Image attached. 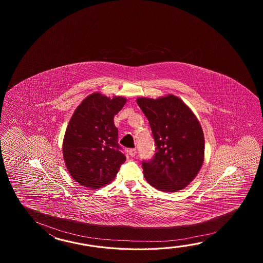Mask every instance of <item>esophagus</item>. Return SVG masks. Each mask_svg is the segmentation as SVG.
<instances>
[{"label": "esophagus", "mask_w": 263, "mask_h": 263, "mask_svg": "<svg viewBox=\"0 0 263 263\" xmlns=\"http://www.w3.org/2000/svg\"><path fill=\"white\" fill-rule=\"evenodd\" d=\"M128 153H129V155L130 157H134L136 155V153H137V151L135 148H130L129 151H128Z\"/></svg>", "instance_id": "esophagus-1"}]
</instances>
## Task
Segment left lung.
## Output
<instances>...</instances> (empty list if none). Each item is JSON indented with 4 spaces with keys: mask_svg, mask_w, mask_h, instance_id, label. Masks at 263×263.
I'll list each match as a JSON object with an SVG mask.
<instances>
[{
    "mask_svg": "<svg viewBox=\"0 0 263 263\" xmlns=\"http://www.w3.org/2000/svg\"><path fill=\"white\" fill-rule=\"evenodd\" d=\"M137 104L151 125L154 156L142 162L146 181L158 190L173 193L195 179L204 161L201 126L183 101L173 95L156 100L139 98Z\"/></svg>",
    "mask_w": 263,
    "mask_h": 263,
    "instance_id": "left-lung-1",
    "label": "left lung"
}]
</instances>
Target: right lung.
Wrapping results in <instances>:
<instances>
[{"mask_svg": "<svg viewBox=\"0 0 263 263\" xmlns=\"http://www.w3.org/2000/svg\"><path fill=\"white\" fill-rule=\"evenodd\" d=\"M126 103L122 97L88 96L75 110L63 142L67 170L80 184L98 189L117 176L126 157L118 144L114 117Z\"/></svg>", "mask_w": 263, "mask_h": 263, "instance_id": "right-lung-1", "label": "right lung"}]
</instances>
